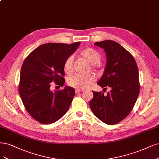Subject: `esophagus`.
Instances as JSON below:
<instances>
[{"mask_svg": "<svg viewBox=\"0 0 159 159\" xmlns=\"http://www.w3.org/2000/svg\"><path fill=\"white\" fill-rule=\"evenodd\" d=\"M75 93H81V92H83L84 91H83V90H80V89H76L75 90Z\"/></svg>", "mask_w": 159, "mask_h": 159, "instance_id": "1", "label": "esophagus"}]
</instances>
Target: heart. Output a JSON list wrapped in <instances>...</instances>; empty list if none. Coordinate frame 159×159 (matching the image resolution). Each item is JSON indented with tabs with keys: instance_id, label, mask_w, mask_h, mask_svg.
I'll list each match as a JSON object with an SVG mask.
<instances>
[{
	"instance_id": "1",
	"label": "heart",
	"mask_w": 159,
	"mask_h": 159,
	"mask_svg": "<svg viewBox=\"0 0 159 159\" xmlns=\"http://www.w3.org/2000/svg\"><path fill=\"white\" fill-rule=\"evenodd\" d=\"M80 56L89 62L92 65H95L99 63L101 60V55L95 49L93 48H87L80 52ZM73 63L74 59L72 56H70L65 60L63 65L64 72L68 75L73 72ZM97 68L93 66V69L96 70ZM95 81V77L93 75H74L68 79V84L70 87L77 89L83 90L89 87Z\"/></svg>"
}]
</instances>
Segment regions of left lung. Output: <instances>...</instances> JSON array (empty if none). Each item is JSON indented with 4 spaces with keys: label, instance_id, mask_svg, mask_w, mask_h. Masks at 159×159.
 Wrapping results in <instances>:
<instances>
[{
    "label": "left lung",
    "instance_id": "obj_1",
    "mask_svg": "<svg viewBox=\"0 0 159 159\" xmlns=\"http://www.w3.org/2000/svg\"><path fill=\"white\" fill-rule=\"evenodd\" d=\"M107 54V65L97 83L111 87L107 95L93 91L89 107L95 116L104 123L113 125L121 122L132 111L140 91L139 70L134 57L118 43L111 40L95 42Z\"/></svg>",
    "mask_w": 159,
    "mask_h": 159
}]
</instances>
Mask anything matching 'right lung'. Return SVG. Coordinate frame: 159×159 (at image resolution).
I'll return each instance as SVG.
<instances>
[{"label":"right lung","mask_w":159,"mask_h":159,"mask_svg":"<svg viewBox=\"0 0 159 159\" xmlns=\"http://www.w3.org/2000/svg\"><path fill=\"white\" fill-rule=\"evenodd\" d=\"M80 42L72 44L49 43L33 51L24 60L20 72L19 93L26 111L43 124H50L67 112L75 90L66 86L62 90L51 91L52 82L64 84L63 65L73 54Z\"/></svg>","instance_id":"add662e5"}]
</instances>
